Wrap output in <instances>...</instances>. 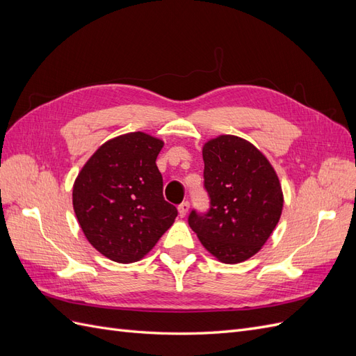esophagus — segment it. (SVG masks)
<instances>
[{"instance_id":"34e87169","label":"esophagus","mask_w":356,"mask_h":356,"mask_svg":"<svg viewBox=\"0 0 356 356\" xmlns=\"http://www.w3.org/2000/svg\"><path fill=\"white\" fill-rule=\"evenodd\" d=\"M188 209H190V203H188V202H182V203L179 204V207H178L179 217L184 218L186 215H187V212H188Z\"/></svg>"}]
</instances>
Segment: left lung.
<instances>
[{"mask_svg": "<svg viewBox=\"0 0 356 356\" xmlns=\"http://www.w3.org/2000/svg\"><path fill=\"white\" fill-rule=\"evenodd\" d=\"M202 154L211 208L191 211L188 224L217 260L242 263L261 250L281 218V182L267 157L243 138H212Z\"/></svg>", "mask_w": 356, "mask_h": 356, "instance_id": "8db88e82", "label": "left lung"}]
</instances>
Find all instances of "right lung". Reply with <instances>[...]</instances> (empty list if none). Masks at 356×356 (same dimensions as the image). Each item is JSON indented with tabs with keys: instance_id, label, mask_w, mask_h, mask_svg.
<instances>
[{
	"instance_id": "obj_1",
	"label": "right lung",
	"mask_w": 356,
	"mask_h": 356,
	"mask_svg": "<svg viewBox=\"0 0 356 356\" xmlns=\"http://www.w3.org/2000/svg\"><path fill=\"white\" fill-rule=\"evenodd\" d=\"M163 145L144 132L115 136L74 181L72 207L86 239L115 263L141 260L177 218V208L163 199L156 165Z\"/></svg>"
}]
</instances>
